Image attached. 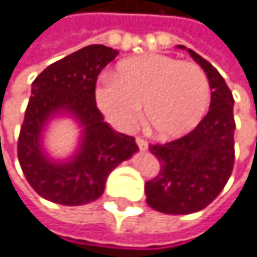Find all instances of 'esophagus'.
<instances>
[{
	"label": "esophagus",
	"instance_id": "34e87169",
	"mask_svg": "<svg viewBox=\"0 0 257 257\" xmlns=\"http://www.w3.org/2000/svg\"><path fill=\"white\" fill-rule=\"evenodd\" d=\"M136 142H138V146H139L141 150H146V149L149 147L147 139H144V138H136Z\"/></svg>",
	"mask_w": 257,
	"mask_h": 257
}]
</instances>
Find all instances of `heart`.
Masks as SVG:
<instances>
[{"instance_id": "b5f03b06", "label": "heart", "mask_w": 257, "mask_h": 257, "mask_svg": "<svg viewBox=\"0 0 257 257\" xmlns=\"http://www.w3.org/2000/svg\"><path fill=\"white\" fill-rule=\"evenodd\" d=\"M99 108L118 126L130 127L146 111V123L158 138L174 139L195 127L211 102L209 80L195 62L147 54L118 65L115 80L96 88Z\"/></svg>"}]
</instances>
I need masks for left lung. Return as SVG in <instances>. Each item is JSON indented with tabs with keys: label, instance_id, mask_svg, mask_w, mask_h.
Masks as SVG:
<instances>
[{
	"label": "left lung",
	"instance_id": "1",
	"mask_svg": "<svg viewBox=\"0 0 257 257\" xmlns=\"http://www.w3.org/2000/svg\"><path fill=\"white\" fill-rule=\"evenodd\" d=\"M184 48V46H181ZM211 86L208 113L190 133L166 144H152L158 174L146 182L147 205L166 214H190L206 208L225 187L235 161L233 97L221 73L189 49Z\"/></svg>",
	"mask_w": 257,
	"mask_h": 257
}]
</instances>
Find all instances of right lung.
<instances>
[{"label":"right lung","instance_id":"right-lung-1","mask_svg":"<svg viewBox=\"0 0 257 257\" xmlns=\"http://www.w3.org/2000/svg\"><path fill=\"white\" fill-rule=\"evenodd\" d=\"M116 54L103 44H91L54 62L35 78L17 157L28 184L43 198L65 206L91 203L103 193L107 176L138 152L133 136L111 130L96 103L97 76ZM59 109L70 111L85 126L82 149L65 165L51 164L39 147L44 121Z\"/></svg>","mask_w":257,"mask_h":257}]
</instances>
